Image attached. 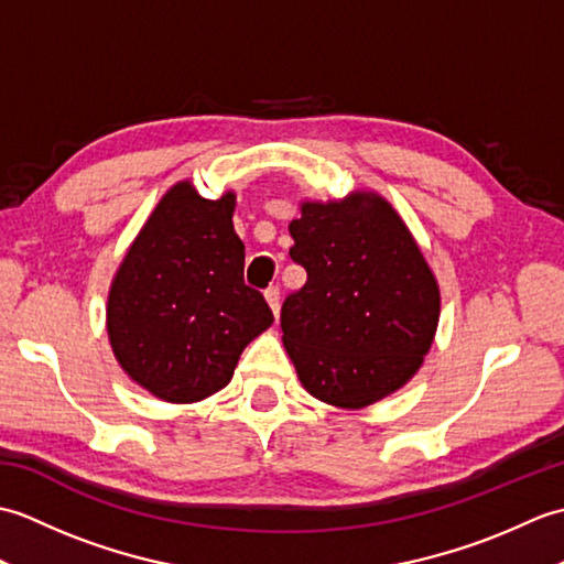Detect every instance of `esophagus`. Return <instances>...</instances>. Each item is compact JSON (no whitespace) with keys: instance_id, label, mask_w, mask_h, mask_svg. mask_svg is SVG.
<instances>
[{"instance_id":"34e87169","label":"esophagus","mask_w":564,"mask_h":564,"mask_svg":"<svg viewBox=\"0 0 564 564\" xmlns=\"http://www.w3.org/2000/svg\"><path fill=\"white\" fill-rule=\"evenodd\" d=\"M263 297H267V303H269V307H271V313H273V317H279V310H281V291L275 289V285H271V289L263 293Z\"/></svg>"}]
</instances>
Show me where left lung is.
Instances as JSON below:
<instances>
[{"label": "left lung", "instance_id": "8db88e82", "mask_svg": "<svg viewBox=\"0 0 564 564\" xmlns=\"http://www.w3.org/2000/svg\"><path fill=\"white\" fill-rule=\"evenodd\" d=\"M303 291L281 310L283 346L315 400L364 410L414 378L436 337L441 291L402 215L376 191L301 200L289 225Z\"/></svg>", "mask_w": 564, "mask_h": 564}]
</instances>
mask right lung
<instances>
[{"instance_id":"obj_1","label":"right lung","mask_w":564,"mask_h":564,"mask_svg":"<svg viewBox=\"0 0 564 564\" xmlns=\"http://www.w3.org/2000/svg\"><path fill=\"white\" fill-rule=\"evenodd\" d=\"M237 196L203 198L184 178L160 198L113 273L106 332L118 366L154 398L194 404L232 380L245 346L273 322L245 285Z\"/></svg>"}]
</instances>
